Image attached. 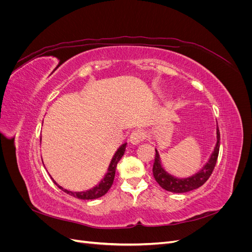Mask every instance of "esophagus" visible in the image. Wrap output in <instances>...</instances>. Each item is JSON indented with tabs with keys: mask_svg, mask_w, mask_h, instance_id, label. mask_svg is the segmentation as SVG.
I'll use <instances>...</instances> for the list:
<instances>
[{
	"mask_svg": "<svg viewBox=\"0 0 252 252\" xmlns=\"http://www.w3.org/2000/svg\"><path fill=\"white\" fill-rule=\"evenodd\" d=\"M145 139V134L142 130H134L132 131V133L130 134V143L132 145H138L140 144L143 140Z\"/></svg>",
	"mask_w": 252,
	"mask_h": 252,
	"instance_id": "34e87169",
	"label": "esophagus"
}]
</instances>
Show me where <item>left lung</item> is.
<instances>
[{
    "instance_id": "obj_1",
    "label": "left lung",
    "mask_w": 252,
    "mask_h": 252,
    "mask_svg": "<svg viewBox=\"0 0 252 252\" xmlns=\"http://www.w3.org/2000/svg\"><path fill=\"white\" fill-rule=\"evenodd\" d=\"M219 150H220V130H219V126L217 125L216 147L213 149L208 162L203 166V168L199 172H196L195 174L191 175V177L184 178V179L174 177V175L168 173L163 168L162 163H161V158H159L158 152L156 149V158H155L154 168H152L154 177L156 181L158 183L159 186L170 192L183 193V192H187V191H190V190L199 188L203 184H205V182L210 178L213 169H215V166L217 164V159L219 156Z\"/></svg>"
}]
</instances>
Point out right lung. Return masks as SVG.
Returning <instances> with one entry per match:
<instances>
[{
  "label": "right lung",
  "instance_id": "obj_1",
  "mask_svg": "<svg viewBox=\"0 0 252 252\" xmlns=\"http://www.w3.org/2000/svg\"><path fill=\"white\" fill-rule=\"evenodd\" d=\"M126 146L127 143L121 145V146L118 148V150L116 151V154L112 157L111 162L109 164L108 170L106 172L105 177L103 178V180L98 183V185L94 186V188H91L89 190H86V191H79V192H73L70 191V190L64 189L63 187H61L59 184H57V182L52 179V181L55 182V184L60 188L62 189L64 192H66L67 194H70L74 197H78V199L81 200H94V199H97V197H101L104 194L107 193L108 190L110 189V187L112 186V183L114 180V175H116V169H117V165L119 163L120 159L122 158V157L124 156L125 150H126ZM43 162V161H42Z\"/></svg>",
  "mask_w": 252,
  "mask_h": 252
}]
</instances>
